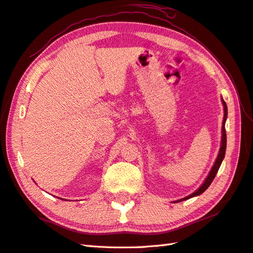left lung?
Returning <instances> with one entry per match:
<instances>
[{
    "label": "left lung",
    "mask_w": 253,
    "mask_h": 253,
    "mask_svg": "<svg viewBox=\"0 0 253 253\" xmlns=\"http://www.w3.org/2000/svg\"><path fill=\"white\" fill-rule=\"evenodd\" d=\"M222 100V103H223V106H224V117H223V124H222V139H221V148H219V151H218V154H217V158L215 160V162H214L213 166L211 170H210L209 175L207 176V178L204 179V181L202 182V185L198 188V189L192 192L191 195L187 196L185 198L180 199V200L176 201V202H179V201H184V200H188V199L190 198H193V197H197V196H200L201 193H203L204 191H206L209 186L211 185V182L213 181L214 177L216 176L217 174V170L219 169V166H221L223 160H224V157H225V152H226V131H225V123H226V120H227V105L226 103H225V101L223 100V98L221 99Z\"/></svg>",
    "instance_id": "left-lung-1"
}]
</instances>
